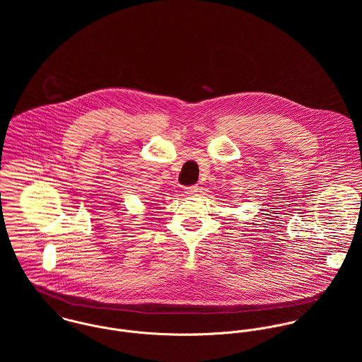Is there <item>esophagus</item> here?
Here are the masks:
<instances>
[{"mask_svg": "<svg viewBox=\"0 0 362 362\" xmlns=\"http://www.w3.org/2000/svg\"><path fill=\"white\" fill-rule=\"evenodd\" d=\"M198 191H199L198 185H192V187H187V188H185V194H187V195H189V197H195V195H198Z\"/></svg>", "mask_w": 362, "mask_h": 362, "instance_id": "obj_1", "label": "esophagus"}]
</instances>
